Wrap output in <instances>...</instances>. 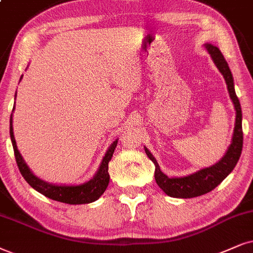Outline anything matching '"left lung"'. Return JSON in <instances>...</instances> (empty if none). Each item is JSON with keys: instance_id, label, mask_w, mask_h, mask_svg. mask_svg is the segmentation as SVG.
Here are the masks:
<instances>
[{"instance_id": "8db88e82", "label": "left lung", "mask_w": 253, "mask_h": 253, "mask_svg": "<svg viewBox=\"0 0 253 253\" xmlns=\"http://www.w3.org/2000/svg\"><path fill=\"white\" fill-rule=\"evenodd\" d=\"M207 47L208 52L210 53L211 58L224 77L226 85H228V91L231 98L233 106L236 110V123L235 129H233V136L231 145L228 148V152L219 160L217 164L211 167L201 169L194 174L188 175L183 177H168L167 175L161 171L159 167L158 161H156L152 153L145 147V152L148 158L154 162L155 165V181L162 190L165 191L168 196L177 197V198H193L201 196L209 191L215 189L220 182L228 176L233 170V168L237 165L239 158L242 154L243 148V129H242V108L239 100L235 92V84H233L232 73L230 71L228 63L223 57L222 52L217 46L211 44H204Z\"/></svg>"}]
</instances>
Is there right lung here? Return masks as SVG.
I'll list each match as a JSON object with an SVG mask.
<instances>
[{
	"instance_id": "1",
	"label": "right lung",
	"mask_w": 253,
	"mask_h": 253,
	"mask_svg": "<svg viewBox=\"0 0 253 253\" xmlns=\"http://www.w3.org/2000/svg\"><path fill=\"white\" fill-rule=\"evenodd\" d=\"M21 76V79H22ZM20 79V82H21ZM15 110V107L12 108ZM10 139L12 147H14L15 159L17 162V167L20 169L22 176L24 180L28 182L35 190L38 193L43 194L44 196L51 198L53 201H58L62 203L68 204H86L92 203L97 201L104 191L106 190L108 182H110V174H108V162L111 161L112 156H113L114 149L118 145V140H116L105 154L103 161H101L100 167H99L97 174L94 175L93 178H91L88 182L83 184L77 185H58V184H51L49 182H45L37 177L36 175L33 174V171L29 169L27 164L24 162L23 158L18 152L17 146H16L14 130H12V114L10 116Z\"/></svg>"
}]
</instances>
